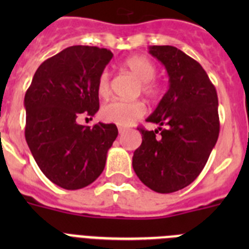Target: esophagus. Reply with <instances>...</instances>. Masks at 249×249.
I'll use <instances>...</instances> for the list:
<instances>
[{
    "mask_svg": "<svg viewBox=\"0 0 249 249\" xmlns=\"http://www.w3.org/2000/svg\"><path fill=\"white\" fill-rule=\"evenodd\" d=\"M118 132H120V135L122 136V135H124V133H126L127 129L126 128H122V127H120V128H118Z\"/></svg>",
    "mask_w": 249,
    "mask_h": 249,
    "instance_id": "1",
    "label": "esophagus"
}]
</instances>
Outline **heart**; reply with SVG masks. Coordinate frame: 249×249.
<instances>
[{
	"label": "heart",
	"instance_id": "b5f03b06",
	"mask_svg": "<svg viewBox=\"0 0 249 249\" xmlns=\"http://www.w3.org/2000/svg\"><path fill=\"white\" fill-rule=\"evenodd\" d=\"M126 67L133 76L142 82V91L148 96L157 93V86L151 82L156 76L155 65L142 56L129 57L126 61ZM96 89L100 97H107L111 92V76L107 70H103L97 78ZM146 113V107L140 101H120L113 100L106 103L101 109V116L108 122L116 123L118 126H131L136 120Z\"/></svg>",
	"mask_w": 249,
	"mask_h": 249
}]
</instances>
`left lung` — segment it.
<instances>
[{
  "label": "left lung",
  "instance_id": "left-lung-1",
  "mask_svg": "<svg viewBox=\"0 0 249 249\" xmlns=\"http://www.w3.org/2000/svg\"><path fill=\"white\" fill-rule=\"evenodd\" d=\"M149 53L164 66L169 86L146 120L158 129L138 128L142 143L133 153L132 166L152 191L172 193L198 177L215 146L218 97L202 66L181 50L149 46Z\"/></svg>",
  "mask_w": 249,
  "mask_h": 249
}]
</instances>
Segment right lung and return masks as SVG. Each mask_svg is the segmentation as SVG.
Masks as SVG:
<instances>
[{
	"mask_svg": "<svg viewBox=\"0 0 249 249\" xmlns=\"http://www.w3.org/2000/svg\"><path fill=\"white\" fill-rule=\"evenodd\" d=\"M113 57L107 48L71 46L37 68L25 96V137L43 175L65 190H80L100 177L116 124L77 122L100 108L97 78Z\"/></svg>",
	"mask_w": 249,
	"mask_h": 249,
	"instance_id": "add662e5",
	"label": "right lung"
}]
</instances>
